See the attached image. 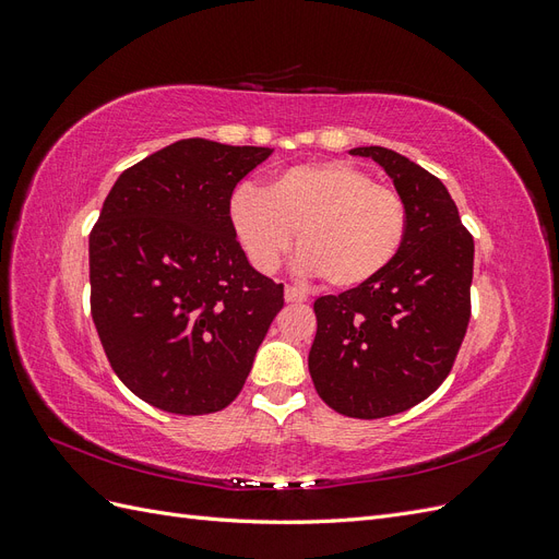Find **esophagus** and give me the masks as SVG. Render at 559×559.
I'll list each match as a JSON object with an SVG mask.
<instances>
[{"instance_id": "esophagus-1", "label": "esophagus", "mask_w": 559, "mask_h": 559, "mask_svg": "<svg viewBox=\"0 0 559 559\" xmlns=\"http://www.w3.org/2000/svg\"><path fill=\"white\" fill-rule=\"evenodd\" d=\"M284 298H286V302H294V306H298V302H306L308 300V294L302 292V289H298V286H286Z\"/></svg>"}]
</instances>
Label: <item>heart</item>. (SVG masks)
Masks as SVG:
<instances>
[{
	"label": "heart",
	"mask_w": 559,
	"mask_h": 559,
	"mask_svg": "<svg viewBox=\"0 0 559 559\" xmlns=\"http://www.w3.org/2000/svg\"><path fill=\"white\" fill-rule=\"evenodd\" d=\"M228 214L253 265L273 270L296 233L308 270L335 289H357L382 275L408 235L401 193L345 160L289 167L265 191L242 186Z\"/></svg>",
	"instance_id": "1"
}]
</instances>
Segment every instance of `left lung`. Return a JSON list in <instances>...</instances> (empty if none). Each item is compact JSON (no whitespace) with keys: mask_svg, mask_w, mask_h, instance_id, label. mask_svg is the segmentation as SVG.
I'll return each mask as SVG.
<instances>
[{"mask_svg":"<svg viewBox=\"0 0 559 559\" xmlns=\"http://www.w3.org/2000/svg\"><path fill=\"white\" fill-rule=\"evenodd\" d=\"M394 179L408 235L394 263L357 289L314 300L308 357L335 413L378 419L413 408L450 376L471 319L473 238L443 181L384 146H359Z\"/></svg>","mask_w":559,"mask_h":559,"instance_id":"left-lung-1","label":"left lung"}]
</instances>
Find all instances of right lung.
Listing matches in <instances>:
<instances>
[{
	"label": "right lung",
	"instance_id": "1",
	"mask_svg": "<svg viewBox=\"0 0 559 559\" xmlns=\"http://www.w3.org/2000/svg\"><path fill=\"white\" fill-rule=\"evenodd\" d=\"M273 151L181 140L116 179L91 230V314L134 396L175 415L224 411L284 308L230 224V195Z\"/></svg>",
	"mask_w": 559,
	"mask_h": 559
}]
</instances>
